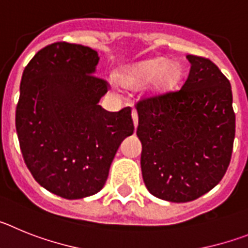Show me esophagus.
<instances>
[{
    "label": "esophagus",
    "instance_id": "esophagus-1",
    "mask_svg": "<svg viewBox=\"0 0 248 248\" xmlns=\"http://www.w3.org/2000/svg\"><path fill=\"white\" fill-rule=\"evenodd\" d=\"M131 117H133V120H134V126L135 128H137L138 126V120H139V118H138V111L135 110H133V113H131Z\"/></svg>",
    "mask_w": 248,
    "mask_h": 248
}]
</instances>
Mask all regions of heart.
Here are the masks:
<instances>
[{
  "label": "heart",
  "mask_w": 248,
  "mask_h": 248,
  "mask_svg": "<svg viewBox=\"0 0 248 248\" xmlns=\"http://www.w3.org/2000/svg\"><path fill=\"white\" fill-rule=\"evenodd\" d=\"M159 89H165L177 78V68L172 64L165 65V59H150L140 63L129 74V79L134 83H143L154 79Z\"/></svg>",
  "instance_id": "obj_1"
}]
</instances>
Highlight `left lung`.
Here are the masks:
<instances>
[{
	"mask_svg": "<svg viewBox=\"0 0 248 248\" xmlns=\"http://www.w3.org/2000/svg\"><path fill=\"white\" fill-rule=\"evenodd\" d=\"M187 59L191 67L180 89L135 104L144 183L151 195L171 202L214 189L229 168L235 139L230 80L209 58Z\"/></svg>",
	"mask_w": 248,
	"mask_h": 248,
	"instance_id": "obj_1",
	"label": "left lung"
}]
</instances>
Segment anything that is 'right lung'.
<instances>
[{"mask_svg":"<svg viewBox=\"0 0 248 248\" xmlns=\"http://www.w3.org/2000/svg\"><path fill=\"white\" fill-rule=\"evenodd\" d=\"M99 57L82 45L56 42L26 65L16 107L19 148L34 180L61 198L97 194L123 139L133 134L131 108L107 111L109 88L94 76Z\"/></svg>","mask_w":248,"mask_h":248,"instance_id":"add662e5","label":"right lung"}]
</instances>
